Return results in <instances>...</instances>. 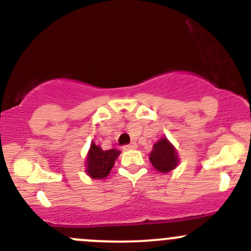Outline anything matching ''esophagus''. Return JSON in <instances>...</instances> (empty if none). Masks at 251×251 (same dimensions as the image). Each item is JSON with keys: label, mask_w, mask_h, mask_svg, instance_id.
Returning <instances> with one entry per match:
<instances>
[{"label": "esophagus", "mask_w": 251, "mask_h": 251, "mask_svg": "<svg viewBox=\"0 0 251 251\" xmlns=\"http://www.w3.org/2000/svg\"><path fill=\"white\" fill-rule=\"evenodd\" d=\"M137 148V144L135 142H132L131 144H127V146H124V151H130V149H136Z\"/></svg>", "instance_id": "1"}]
</instances>
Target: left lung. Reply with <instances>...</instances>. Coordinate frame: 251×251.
I'll use <instances>...</instances> for the list:
<instances>
[{"mask_svg":"<svg viewBox=\"0 0 251 251\" xmlns=\"http://www.w3.org/2000/svg\"><path fill=\"white\" fill-rule=\"evenodd\" d=\"M149 160L159 173L163 174L174 170L179 161L176 149L166 137L160 138L154 144L153 151L149 154Z\"/></svg>","mask_w":251,"mask_h":251,"instance_id":"obj_1","label":"left lung"}]
</instances>
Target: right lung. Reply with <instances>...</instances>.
I'll return each mask as SVG.
<instances>
[{"label":"right lung","instance_id":"add662e5","mask_svg":"<svg viewBox=\"0 0 251 251\" xmlns=\"http://www.w3.org/2000/svg\"><path fill=\"white\" fill-rule=\"evenodd\" d=\"M121 151L118 149L103 151L100 146L91 143V148L87 154L86 161V173L95 179L105 178L110 174L111 168L115 164L116 158L120 155Z\"/></svg>","mask_w":251,"mask_h":251}]
</instances>
